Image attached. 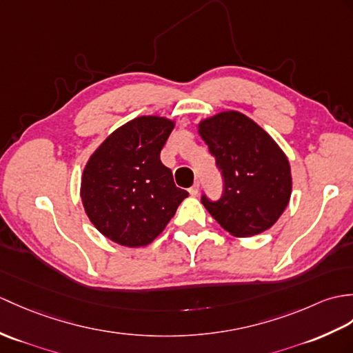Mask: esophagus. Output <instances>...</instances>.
I'll use <instances>...</instances> for the list:
<instances>
[{
  "instance_id": "esophagus-1",
  "label": "esophagus",
  "mask_w": 353,
  "mask_h": 353,
  "mask_svg": "<svg viewBox=\"0 0 353 353\" xmlns=\"http://www.w3.org/2000/svg\"><path fill=\"white\" fill-rule=\"evenodd\" d=\"M199 192H200V183L196 182V183H194V185L190 188V194H191L192 196H195V195H199Z\"/></svg>"
}]
</instances>
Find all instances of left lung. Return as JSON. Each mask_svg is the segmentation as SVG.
I'll list each match as a JSON object with an SVG mask.
<instances>
[{
	"label": "left lung",
	"instance_id": "8db88e82",
	"mask_svg": "<svg viewBox=\"0 0 353 353\" xmlns=\"http://www.w3.org/2000/svg\"><path fill=\"white\" fill-rule=\"evenodd\" d=\"M224 177L218 201L201 203L225 232L251 237L272 227L288 208L292 171L275 139L245 114L228 110L196 125Z\"/></svg>",
	"mask_w": 353,
	"mask_h": 353
}]
</instances>
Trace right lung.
<instances>
[{
    "instance_id": "add662e5",
    "label": "right lung",
    "mask_w": 353,
    "mask_h": 353,
    "mask_svg": "<svg viewBox=\"0 0 353 353\" xmlns=\"http://www.w3.org/2000/svg\"><path fill=\"white\" fill-rule=\"evenodd\" d=\"M176 121L141 116L117 128L88 158L81 200L97 230L121 247L152 243L188 195L161 162Z\"/></svg>"
}]
</instances>
